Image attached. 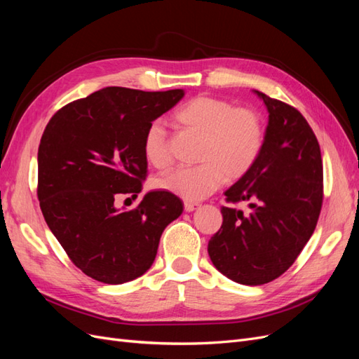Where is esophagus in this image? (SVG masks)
Segmentation results:
<instances>
[{"instance_id": "esophagus-1", "label": "esophagus", "mask_w": 359, "mask_h": 359, "mask_svg": "<svg viewBox=\"0 0 359 359\" xmlns=\"http://www.w3.org/2000/svg\"><path fill=\"white\" fill-rule=\"evenodd\" d=\"M199 206V203H196V202H184V210H186L187 212H191V211H194Z\"/></svg>"}]
</instances>
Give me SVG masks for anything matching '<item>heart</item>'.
<instances>
[{
  "label": "heart",
  "instance_id": "obj_1",
  "mask_svg": "<svg viewBox=\"0 0 359 359\" xmlns=\"http://www.w3.org/2000/svg\"><path fill=\"white\" fill-rule=\"evenodd\" d=\"M172 118L180 127L201 136L196 156L199 165L163 173L156 180V186L187 202L210 196L226 177H244L262 149V118L248 107H235L227 100L201 95L182 104ZM142 148L151 166L163 169L169 165L168 136L160 123L154 121L147 127Z\"/></svg>",
  "mask_w": 359,
  "mask_h": 359
}]
</instances>
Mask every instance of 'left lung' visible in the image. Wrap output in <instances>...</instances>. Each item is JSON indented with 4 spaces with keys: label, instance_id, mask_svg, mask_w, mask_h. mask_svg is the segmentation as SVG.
<instances>
[{
    "label": "left lung",
    "instance_id": "obj_1",
    "mask_svg": "<svg viewBox=\"0 0 359 359\" xmlns=\"http://www.w3.org/2000/svg\"><path fill=\"white\" fill-rule=\"evenodd\" d=\"M268 111L260 154L226 201H248L252 212L222 206L223 223L208 255L223 276L240 285H265L295 262L318 224L323 199L320 147L295 107L255 91Z\"/></svg>",
    "mask_w": 359,
    "mask_h": 359
}]
</instances>
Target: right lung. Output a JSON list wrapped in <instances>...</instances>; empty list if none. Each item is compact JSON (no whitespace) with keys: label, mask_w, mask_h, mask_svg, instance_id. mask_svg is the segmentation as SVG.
<instances>
[{"label":"right lung","mask_w":359,"mask_h":359,"mask_svg":"<svg viewBox=\"0 0 359 359\" xmlns=\"http://www.w3.org/2000/svg\"><path fill=\"white\" fill-rule=\"evenodd\" d=\"M182 97L184 90L107 86L61 107L43 132V217L72 262L97 281L123 285L145 274L163 231L182 212L180 198L165 190L148 191L136 210L115 205L142 191L145 130Z\"/></svg>","instance_id":"1"}]
</instances>
